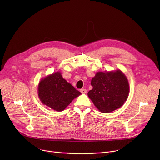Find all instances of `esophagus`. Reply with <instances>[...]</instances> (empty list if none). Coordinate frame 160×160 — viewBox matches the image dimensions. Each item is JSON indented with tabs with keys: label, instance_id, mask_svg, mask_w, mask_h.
<instances>
[{
	"label": "esophagus",
	"instance_id": "obj_1",
	"mask_svg": "<svg viewBox=\"0 0 160 160\" xmlns=\"http://www.w3.org/2000/svg\"><path fill=\"white\" fill-rule=\"evenodd\" d=\"M80 91L81 93H83V94H84V93H87V90H86V89H81Z\"/></svg>",
	"mask_w": 160,
	"mask_h": 160
}]
</instances>
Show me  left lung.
I'll return each instance as SVG.
<instances>
[{"mask_svg": "<svg viewBox=\"0 0 160 160\" xmlns=\"http://www.w3.org/2000/svg\"><path fill=\"white\" fill-rule=\"evenodd\" d=\"M93 89L88 95L98 110L110 113L121 108L127 100L129 83L121 71L98 72L91 80Z\"/></svg>", "mask_w": 160, "mask_h": 160, "instance_id": "8db88e82", "label": "left lung"}]
</instances>
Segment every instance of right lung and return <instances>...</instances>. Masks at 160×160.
<instances>
[{
  "mask_svg": "<svg viewBox=\"0 0 160 160\" xmlns=\"http://www.w3.org/2000/svg\"><path fill=\"white\" fill-rule=\"evenodd\" d=\"M81 93L63 78L60 72L42 79L38 85V96L42 103L62 112Z\"/></svg>",
  "mask_w": 160,
  "mask_h": 160,
  "instance_id": "obj_1",
  "label": "right lung"
}]
</instances>
